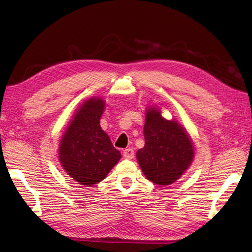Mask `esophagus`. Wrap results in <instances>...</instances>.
<instances>
[{
	"label": "esophagus",
	"mask_w": 252,
	"mask_h": 252,
	"mask_svg": "<svg viewBox=\"0 0 252 252\" xmlns=\"http://www.w3.org/2000/svg\"><path fill=\"white\" fill-rule=\"evenodd\" d=\"M134 155H135L134 150L131 149V148L126 149V150L124 151V157H125L126 159H133V158H134Z\"/></svg>",
	"instance_id": "esophagus-1"
}]
</instances>
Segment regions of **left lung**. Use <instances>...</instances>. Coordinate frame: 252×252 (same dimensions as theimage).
<instances>
[{
    "mask_svg": "<svg viewBox=\"0 0 252 252\" xmlns=\"http://www.w3.org/2000/svg\"><path fill=\"white\" fill-rule=\"evenodd\" d=\"M143 135L145 144L136 156L145 177L159 185L177 181L193 158L189 135L177 121L164 119L154 108L147 112Z\"/></svg>",
    "mask_w": 252,
    "mask_h": 252,
    "instance_id": "obj_1",
    "label": "left lung"
}]
</instances>
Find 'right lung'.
Segmentation results:
<instances>
[{
  "label": "right lung",
  "instance_id": "1",
  "mask_svg": "<svg viewBox=\"0 0 252 252\" xmlns=\"http://www.w3.org/2000/svg\"><path fill=\"white\" fill-rule=\"evenodd\" d=\"M103 110L102 99L87 100L61 141V163L78 184L92 186L100 182L121 158L120 152L113 147L110 137L100 127Z\"/></svg>",
  "mask_w": 252,
  "mask_h": 252
}]
</instances>
